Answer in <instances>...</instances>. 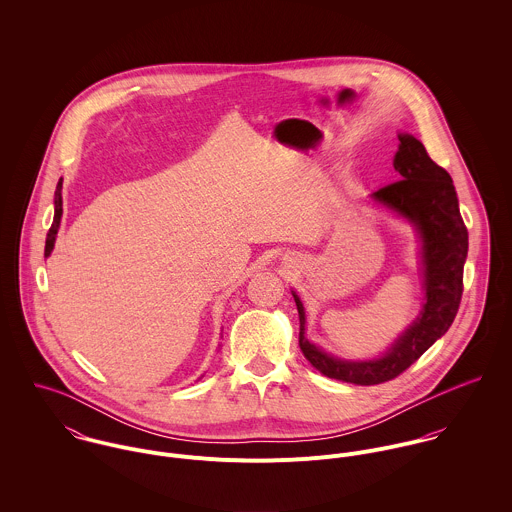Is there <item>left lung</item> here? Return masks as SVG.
I'll use <instances>...</instances> for the list:
<instances>
[{"label":"left lung","mask_w":512,"mask_h":512,"mask_svg":"<svg viewBox=\"0 0 512 512\" xmlns=\"http://www.w3.org/2000/svg\"><path fill=\"white\" fill-rule=\"evenodd\" d=\"M398 140L394 169L400 179L378 189L372 197L412 220L420 230L426 303L418 321L384 357L361 363L339 361L305 339V311L293 293L303 357L325 376L361 386L388 382L414 365L451 327L463 295V264L469 242L453 181L420 140L410 134H400Z\"/></svg>","instance_id":"left-lung-1"}]
</instances>
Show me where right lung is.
Instances as JSON below:
<instances>
[{"label":"right lung","mask_w":512,"mask_h":512,"mask_svg":"<svg viewBox=\"0 0 512 512\" xmlns=\"http://www.w3.org/2000/svg\"><path fill=\"white\" fill-rule=\"evenodd\" d=\"M61 215H63V179L57 183V191H55V217L53 224L47 232V240H45V256L51 254L53 246H55V238L59 232V224H61Z\"/></svg>","instance_id":"1"}]
</instances>
